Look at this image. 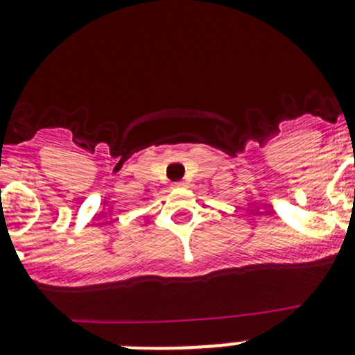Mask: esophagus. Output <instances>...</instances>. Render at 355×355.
<instances>
[{"instance_id": "obj_1", "label": "esophagus", "mask_w": 355, "mask_h": 355, "mask_svg": "<svg viewBox=\"0 0 355 355\" xmlns=\"http://www.w3.org/2000/svg\"><path fill=\"white\" fill-rule=\"evenodd\" d=\"M184 185H185L184 182H175V184H173V187H175V189H180V187H184Z\"/></svg>"}]
</instances>
